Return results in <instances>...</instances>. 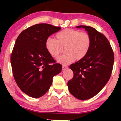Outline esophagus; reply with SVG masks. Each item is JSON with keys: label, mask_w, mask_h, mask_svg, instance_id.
Returning <instances> with one entry per match:
<instances>
[{"label": "esophagus", "mask_w": 121, "mask_h": 121, "mask_svg": "<svg viewBox=\"0 0 121 121\" xmlns=\"http://www.w3.org/2000/svg\"><path fill=\"white\" fill-rule=\"evenodd\" d=\"M67 66H66V65H63L62 66V70H65V69H66L67 68Z\"/></svg>", "instance_id": "34e87169"}]
</instances>
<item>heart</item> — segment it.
Here are the masks:
<instances>
[{"instance_id":"b5f03b06","label":"heart","mask_w":121,"mask_h":121,"mask_svg":"<svg viewBox=\"0 0 121 121\" xmlns=\"http://www.w3.org/2000/svg\"><path fill=\"white\" fill-rule=\"evenodd\" d=\"M56 40L48 38L45 41V48L53 58L59 57L65 48L66 54L57 60L62 64H70L76 59H84L91 48V38L86 32L67 29L56 34Z\"/></svg>"}]
</instances>
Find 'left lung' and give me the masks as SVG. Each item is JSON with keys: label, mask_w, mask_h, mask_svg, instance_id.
<instances>
[{"label": "left lung", "mask_w": 121, "mask_h": 121, "mask_svg": "<svg viewBox=\"0 0 121 121\" xmlns=\"http://www.w3.org/2000/svg\"><path fill=\"white\" fill-rule=\"evenodd\" d=\"M91 40V48L84 59L70 66L73 77L67 83L69 91L74 97L86 100L94 97L104 87L110 78L114 54L108 40L95 29L80 25Z\"/></svg>", "instance_id": "obj_1"}]
</instances>
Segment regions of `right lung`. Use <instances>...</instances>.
Masks as SVG:
<instances>
[{
  "mask_svg": "<svg viewBox=\"0 0 121 121\" xmlns=\"http://www.w3.org/2000/svg\"><path fill=\"white\" fill-rule=\"evenodd\" d=\"M61 28L38 24L22 31L16 40L11 56L13 73L20 89L30 97L39 98L47 92L52 78L62 70L55 64L45 48L46 40Z\"/></svg>",
  "mask_w": 121,
  "mask_h": 121,
  "instance_id": "1",
  "label": "right lung"
}]
</instances>
